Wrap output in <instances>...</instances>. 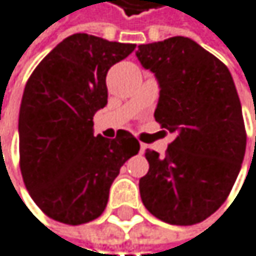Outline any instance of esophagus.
<instances>
[{
  "label": "esophagus",
  "instance_id": "34e87169",
  "mask_svg": "<svg viewBox=\"0 0 256 256\" xmlns=\"http://www.w3.org/2000/svg\"><path fill=\"white\" fill-rule=\"evenodd\" d=\"M146 148H147V144H142V142H141V146H140V152H141V153H144V152H146Z\"/></svg>",
  "mask_w": 256,
  "mask_h": 256
}]
</instances>
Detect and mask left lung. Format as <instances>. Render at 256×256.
Here are the masks:
<instances>
[{
  "label": "left lung",
  "mask_w": 256,
  "mask_h": 256,
  "mask_svg": "<svg viewBox=\"0 0 256 256\" xmlns=\"http://www.w3.org/2000/svg\"><path fill=\"white\" fill-rule=\"evenodd\" d=\"M136 58L159 84L154 120L174 135L164 158L147 150L144 206L170 224H196L229 196L246 152L242 103L224 64L190 38L144 44Z\"/></svg>",
  "instance_id": "obj_1"
}]
</instances>
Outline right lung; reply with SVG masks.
Masks as SVG:
<instances>
[{"mask_svg": "<svg viewBox=\"0 0 256 256\" xmlns=\"http://www.w3.org/2000/svg\"><path fill=\"white\" fill-rule=\"evenodd\" d=\"M135 44L76 33L54 46L30 76L20 109V164L34 204L52 220L83 224L102 216L122 164L140 152L127 130L94 136L108 104L106 74Z\"/></svg>", "mask_w": 256, "mask_h": 256, "instance_id": "1", "label": "right lung"}]
</instances>
